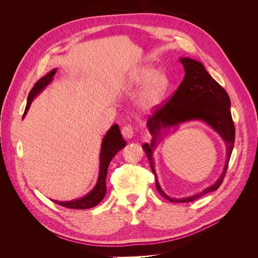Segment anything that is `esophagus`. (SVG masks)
<instances>
[{"label": "esophagus", "instance_id": "1", "mask_svg": "<svg viewBox=\"0 0 258 258\" xmlns=\"http://www.w3.org/2000/svg\"><path fill=\"white\" fill-rule=\"evenodd\" d=\"M121 134L124 139L130 140L132 139V137H134V128H132V126H130V124H127V126H124L121 129Z\"/></svg>", "mask_w": 258, "mask_h": 258}]
</instances>
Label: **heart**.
Returning <instances> with one entry per match:
<instances>
[{"mask_svg": "<svg viewBox=\"0 0 258 258\" xmlns=\"http://www.w3.org/2000/svg\"><path fill=\"white\" fill-rule=\"evenodd\" d=\"M142 85L138 97L139 107L144 112H152L161 106L170 89L168 76L153 64H141L132 69L121 82V87L127 90H135Z\"/></svg>", "mask_w": 258, "mask_h": 258, "instance_id": "heart-1", "label": "heart"}]
</instances>
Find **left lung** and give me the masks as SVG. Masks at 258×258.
<instances>
[{
    "label": "left lung",
    "mask_w": 258,
    "mask_h": 258,
    "mask_svg": "<svg viewBox=\"0 0 258 258\" xmlns=\"http://www.w3.org/2000/svg\"><path fill=\"white\" fill-rule=\"evenodd\" d=\"M179 62L185 70L184 80L172 98L148 118L147 128L152 141L151 144L146 143L142 147L155 175L156 188L161 196L171 202H189L216 190L221 186L235 144V124L231 117L228 93L208 73L205 66L188 57L179 58ZM190 121L207 123L222 138L226 145V161L215 183L191 197L173 199L168 197L159 185L153 167V152L171 128L175 130L179 124Z\"/></svg>",
    "instance_id": "obj_1"
}]
</instances>
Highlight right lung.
I'll list each match as a JSON object with an SVG mask.
<instances>
[{
	"label": "right lung",
	"instance_id": "obj_1",
	"mask_svg": "<svg viewBox=\"0 0 258 258\" xmlns=\"http://www.w3.org/2000/svg\"><path fill=\"white\" fill-rule=\"evenodd\" d=\"M57 69H53L49 73L43 76L42 79L38 81L33 88L31 89L28 96V102L25 113H23L22 118H25L28 110L30 108L32 101L40 95V93L47 87V86L51 83L53 75L56 74ZM126 141L122 139V136L120 134V130L118 124L115 123L113 126L107 130L105 136L102 139V143H101V151H100V165H99V175L97 183L95 187L87 194L85 195L84 197L74 199L71 201H58V200H52L56 204L66 207L69 209H90L96 207L98 204H100L101 200H102L106 194V184H105V178L107 174V169L108 165H110L111 160L113 159L114 156L118 153L120 150L126 146Z\"/></svg>",
	"mask_w": 258,
	"mask_h": 258
}]
</instances>
